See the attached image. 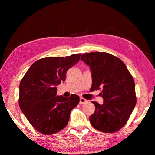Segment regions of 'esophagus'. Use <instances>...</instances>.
Returning a JSON list of instances; mask_svg holds the SVG:
<instances>
[{
    "instance_id": "34e87169",
    "label": "esophagus",
    "mask_w": 155,
    "mask_h": 155,
    "mask_svg": "<svg viewBox=\"0 0 155 155\" xmlns=\"http://www.w3.org/2000/svg\"><path fill=\"white\" fill-rule=\"evenodd\" d=\"M87 100L85 99V98H82V97H81V98H80V105L84 104H85V103H87Z\"/></svg>"
}]
</instances>
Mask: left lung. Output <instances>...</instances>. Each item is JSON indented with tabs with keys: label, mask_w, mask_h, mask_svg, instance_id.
I'll return each instance as SVG.
<instances>
[{
	"label": "left lung",
	"mask_w": 155,
	"mask_h": 155,
	"mask_svg": "<svg viewBox=\"0 0 155 155\" xmlns=\"http://www.w3.org/2000/svg\"><path fill=\"white\" fill-rule=\"evenodd\" d=\"M89 66L91 90L102 88L104 104L92 101L95 111L89 117L91 125L105 133H113L126 124L136 104L135 82L126 65L110 54L90 52L82 55Z\"/></svg>",
	"instance_id": "1"
}]
</instances>
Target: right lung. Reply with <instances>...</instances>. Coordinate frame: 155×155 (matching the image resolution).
Wrapping results in <instances>:
<instances>
[{
  "label": "right lung",
  "mask_w": 155,
  "mask_h": 155,
  "mask_svg": "<svg viewBox=\"0 0 155 155\" xmlns=\"http://www.w3.org/2000/svg\"><path fill=\"white\" fill-rule=\"evenodd\" d=\"M81 54L45 57L31 65L19 84V104L22 113L37 131L51 135L66 127L71 111L80 97L57 96V86L64 82L67 71L79 61Z\"/></svg>",
  "instance_id": "add662e5"
}]
</instances>
